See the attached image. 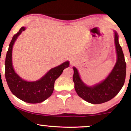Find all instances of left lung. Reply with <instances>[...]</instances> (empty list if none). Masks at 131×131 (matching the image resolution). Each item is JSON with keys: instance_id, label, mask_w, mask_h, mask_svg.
Here are the masks:
<instances>
[{"instance_id": "1", "label": "left lung", "mask_w": 131, "mask_h": 131, "mask_svg": "<svg viewBox=\"0 0 131 131\" xmlns=\"http://www.w3.org/2000/svg\"><path fill=\"white\" fill-rule=\"evenodd\" d=\"M115 43L117 60L115 67L107 78L94 86H88L81 80L77 69L73 67V80L78 95L89 103L100 104L115 97L121 91L126 79V63L122 48L118 41V33L115 31Z\"/></svg>"}]
</instances>
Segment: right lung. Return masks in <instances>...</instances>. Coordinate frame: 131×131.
<instances>
[{
    "mask_svg": "<svg viewBox=\"0 0 131 131\" xmlns=\"http://www.w3.org/2000/svg\"><path fill=\"white\" fill-rule=\"evenodd\" d=\"M22 27L13 36L9 45L5 62V75L7 84L12 94L23 101L29 103H38L47 99L52 94L54 84L56 79L63 73L66 68L69 67L68 61L50 70L42 78L36 81L28 82L20 78L15 71L12 65V49L15 42L22 31Z\"/></svg>",
    "mask_w": 131,
    "mask_h": 131,
    "instance_id": "right-lung-1",
    "label": "right lung"
}]
</instances>
